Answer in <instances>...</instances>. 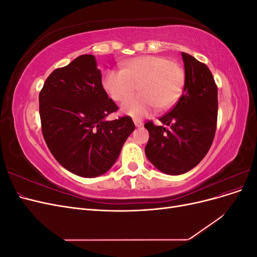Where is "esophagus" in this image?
Wrapping results in <instances>:
<instances>
[{
	"label": "esophagus",
	"mask_w": 257,
	"mask_h": 257,
	"mask_svg": "<svg viewBox=\"0 0 257 257\" xmlns=\"http://www.w3.org/2000/svg\"><path fill=\"white\" fill-rule=\"evenodd\" d=\"M133 121H134L135 125H136L137 127H141V126H143V122H142L141 120H138V119H134Z\"/></svg>",
	"instance_id": "34e87169"
}]
</instances>
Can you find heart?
Instances as JSON below:
<instances>
[{"label":"heart","instance_id":"heart-1","mask_svg":"<svg viewBox=\"0 0 257 257\" xmlns=\"http://www.w3.org/2000/svg\"><path fill=\"white\" fill-rule=\"evenodd\" d=\"M185 74L180 64L158 56H143L127 61L121 71H107L102 84L114 102H123L138 90L141 94L121 106L123 113L143 118L160 109H167L181 96Z\"/></svg>","mask_w":257,"mask_h":257}]
</instances>
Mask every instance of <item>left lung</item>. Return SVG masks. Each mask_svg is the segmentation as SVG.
Listing matches in <instances>:
<instances>
[{
    "mask_svg": "<svg viewBox=\"0 0 257 257\" xmlns=\"http://www.w3.org/2000/svg\"><path fill=\"white\" fill-rule=\"evenodd\" d=\"M183 94L172 110L160 118L163 125L148 121L145 152L161 172L181 175L195 167L212 145L217 120V87L205 63L182 52Z\"/></svg>",
    "mask_w": 257,
    "mask_h": 257,
    "instance_id": "left-lung-1",
    "label": "left lung"
}]
</instances>
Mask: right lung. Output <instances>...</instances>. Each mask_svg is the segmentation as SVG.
Returning <instances> with one entry per match:
<instances>
[{
  "instance_id": "add662e5",
  "label": "right lung",
  "mask_w": 257,
  "mask_h": 257,
  "mask_svg": "<svg viewBox=\"0 0 257 257\" xmlns=\"http://www.w3.org/2000/svg\"><path fill=\"white\" fill-rule=\"evenodd\" d=\"M42 132L51 154L84 178L105 174L135 130L130 115L106 121L118 110L102 84L92 54H82L48 76L40 92Z\"/></svg>"
}]
</instances>
